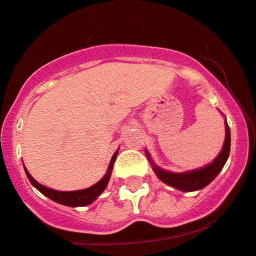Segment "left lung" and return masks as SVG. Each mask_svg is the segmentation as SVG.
Wrapping results in <instances>:
<instances>
[{
    "label": "left lung",
    "mask_w": 256,
    "mask_h": 256,
    "mask_svg": "<svg viewBox=\"0 0 256 256\" xmlns=\"http://www.w3.org/2000/svg\"><path fill=\"white\" fill-rule=\"evenodd\" d=\"M225 142L224 146L221 148L220 154H218L216 158L213 162L209 163L202 168L192 169V170L184 172V173H174V172L166 170V169L160 168L158 166L154 164V160H151L150 154L145 148V154L148 156V160H150L152 169H154V174L158 176L160 182H163L166 185L172 186V188H176L182 192H191L202 190L206 185H209L218 174L220 173L221 169L225 166L226 160L228 158L230 148H231V133H230V128L228 122L225 120Z\"/></svg>",
    "instance_id": "left-lung-1"
}]
</instances>
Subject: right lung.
Returning <instances> with one entry per match:
<instances>
[{
    "instance_id": "obj_1",
    "label": "right lung",
    "mask_w": 256,
    "mask_h": 256,
    "mask_svg": "<svg viewBox=\"0 0 256 256\" xmlns=\"http://www.w3.org/2000/svg\"><path fill=\"white\" fill-rule=\"evenodd\" d=\"M117 154H118V150L114 154L112 158L110 160V164H108V170H106V174L102 176V179H100L96 184H94L90 188H84V190H77V191H56L53 190V188H48L46 186L41 185L40 182H37L32 176H31L30 173L28 172V169L25 168V173H26L28 179L30 180V182L32 184V186L41 192L42 194H44L46 197H48L50 200H54V202L59 203V204L68 206H84L93 203L94 200H96L100 194H102V191L105 190L106 186H108V180L111 178V173H112L114 163L116 160Z\"/></svg>"
}]
</instances>
